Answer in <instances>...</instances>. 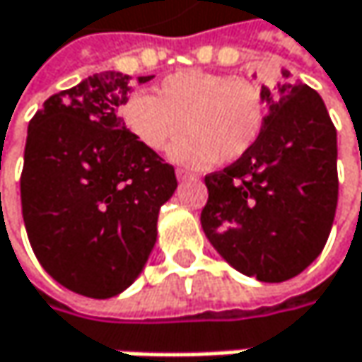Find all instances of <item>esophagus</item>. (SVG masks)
<instances>
[{"mask_svg":"<svg viewBox=\"0 0 362 362\" xmlns=\"http://www.w3.org/2000/svg\"><path fill=\"white\" fill-rule=\"evenodd\" d=\"M176 178H178V180H186V178H192V174L186 172V170H182V168H178V170H176Z\"/></svg>","mask_w":362,"mask_h":362,"instance_id":"esophagus-1","label":"esophagus"}]
</instances>
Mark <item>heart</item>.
<instances>
[{"instance_id":"1","label":"heart","mask_w":362,"mask_h":362,"mask_svg":"<svg viewBox=\"0 0 362 362\" xmlns=\"http://www.w3.org/2000/svg\"><path fill=\"white\" fill-rule=\"evenodd\" d=\"M267 105L259 86L226 74L184 70L163 78L155 90L124 99L119 117L134 141L159 153L182 130L188 134L170 155L192 168L234 163L257 145Z\"/></svg>"}]
</instances>
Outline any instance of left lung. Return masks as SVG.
Here are the masks:
<instances>
[{
  "label": "left lung",
  "mask_w": 362,
  "mask_h": 362,
  "mask_svg": "<svg viewBox=\"0 0 362 362\" xmlns=\"http://www.w3.org/2000/svg\"><path fill=\"white\" fill-rule=\"evenodd\" d=\"M265 126L245 157L205 176L201 226L240 274L286 281L323 250L338 205V143L323 99L281 70L261 88Z\"/></svg>",
  "instance_id": "left-lung-1"
}]
</instances>
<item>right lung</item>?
<instances>
[{
	"mask_svg": "<svg viewBox=\"0 0 362 362\" xmlns=\"http://www.w3.org/2000/svg\"><path fill=\"white\" fill-rule=\"evenodd\" d=\"M128 83L122 72L93 74L51 95L28 124L20 199L30 247L51 278L88 298L139 278L159 209L178 186L174 168L117 114Z\"/></svg>",
	"mask_w": 362,
	"mask_h": 362,
	"instance_id": "obj_1",
	"label": "right lung"
}]
</instances>
